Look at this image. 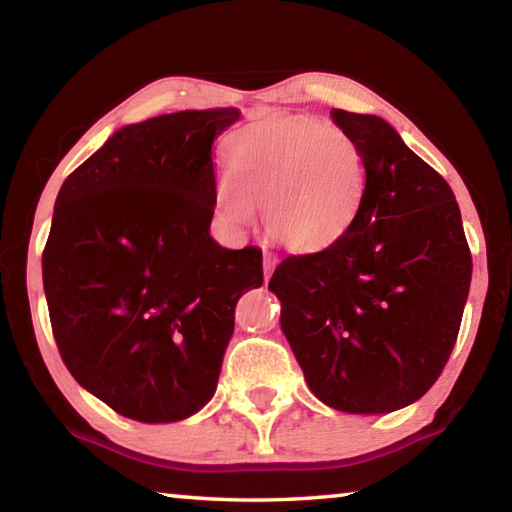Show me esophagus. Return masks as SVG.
Wrapping results in <instances>:
<instances>
[{"mask_svg": "<svg viewBox=\"0 0 512 512\" xmlns=\"http://www.w3.org/2000/svg\"><path fill=\"white\" fill-rule=\"evenodd\" d=\"M275 266H277V259H275V255L266 253V255H264V277H266V280H268V277L273 275Z\"/></svg>", "mask_w": 512, "mask_h": 512, "instance_id": "34e87169", "label": "esophagus"}]
</instances>
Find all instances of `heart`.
<instances>
[{
  "label": "heart",
  "instance_id": "obj_1",
  "mask_svg": "<svg viewBox=\"0 0 512 512\" xmlns=\"http://www.w3.org/2000/svg\"><path fill=\"white\" fill-rule=\"evenodd\" d=\"M363 153L339 128L275 117L239 131L228 173L214 183L216 216L232 230L264 207L266 232L296 253H320L348 235L366 203Z\"/></svg>",
  "mask_w": 512,
  "mask_h": 512
}]
</instances>
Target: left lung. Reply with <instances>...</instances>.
<instances>
[{"label":"left lung","mask_w":512,"mask_h":512,"mask_svg":"<svg viewBox=\"0 0 512 512\" xmlns=\"http://www.w3.org/2000/svg\"><path fill=\"white\" fill-rule=\"evenodd\" d=\"M329 115L366 160V203L339 244L282 259L268 289L311 393L336 411L391 413L443 372L472 255L452 187L388 121Z\"/></svg>","instance_id":"1"}]
</instances>
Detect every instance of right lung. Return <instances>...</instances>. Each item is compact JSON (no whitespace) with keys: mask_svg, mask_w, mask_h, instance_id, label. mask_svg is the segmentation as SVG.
Listing matches in <instances>:
<instances>
[{"mask_svg":"<svg viewBox=\"0 0 512 512\" xmlns=\"http://www.w3.org/2000/svg\"><path fill=\"white\" fill-rule=\"evenodd\" d=\"M237 108L183 110L117 131L60 187L42 282L67 370L112 411L185 420L212 400L235 307L262 250L210 237L212 142Z\"/></svg>","mask_w":512,"mask_h":512,"instance_id":"1","label":"right lung"}]
</instances>
